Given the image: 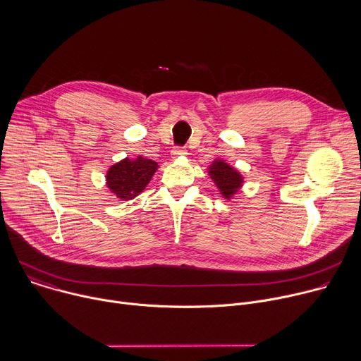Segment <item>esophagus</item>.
I'll list each match as a JSON object with an SVG mask.
<instances>
[{
	"instance_id": "obj_1",
	"label": "esophagus",
	"mask_w": 361,
	"mask_h": 361,
	"mask_svg": "<svg viewBox=\"0 0 361 361\" xmlns=\"http://www.w3.org/2000/svg\"><path fill=\"white\" fill-rule=\"evenodd\" d=\"M171 154H173L174 159H178V157H185L188 152H187V149L184 147H174Z\"/></svg>"
}]
</instances>
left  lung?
<instances>
[{"mask_svg":"<svg viewBox=\"0 0 361 361\" xmlns=\"http://www.w3.org/2000/svg\"><path fill=\"white\" fill-rule=\"evenodd\" d=\"M207 170L213 183L217 185L220 194L226 200H230L243 187L244 178L240 171L231 167L224 160H214Z\"/></svg>","mask_w":361,"mask_h":361,"instance_id":"obj_1","label":"left lung"}]
</instances>
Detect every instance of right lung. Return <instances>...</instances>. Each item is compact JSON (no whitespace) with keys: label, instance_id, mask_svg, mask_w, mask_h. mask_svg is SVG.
<instances>
[{"label":"right lung","instance_id":"1","mask_svg":"<svg viewBox=\"0 0 361 361\" xmlns=\"http://www.w3.org/2000/svg\"><path fill=\"white\" fill-rule=\"evenodd\" d=\"M157 169L159 164L156 161L147 160L142 156L133 160L123 159L109 169L106 176L107 187L117 198L128 201L142 192Z\"/></svg>","mask_w":361,"mask_h":361}]
</instances>
